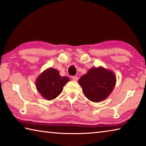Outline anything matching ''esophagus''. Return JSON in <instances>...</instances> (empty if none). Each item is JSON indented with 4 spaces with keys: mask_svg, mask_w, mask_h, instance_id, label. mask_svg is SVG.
<instances>
[{
    "mask_svg": "<svg viewBox=\"0 0 146 146\" xmlns=\"http://www.w3.org/2000/svg\"><path fill=\"white\" fill-rule=\"evenodd\" d=\"M72 79L73 80H75V81H78V77H77V76H73L72 77Z\"/></svg>",
    "mask_w": 146,
    "mask_h": 146,
    "instance_id": "obj_1",
    "label": "esophagus"
}]
</instances>
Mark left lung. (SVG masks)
Instances as JSON below:
<instances>
[{"label":"left lung","instance_id":"1","mask_svg":"<svg viewBox=\"0 0 146 146\" xmlns=\"http://www.w3.org/2000/svg\"><path fill=\"white\" fill-rule=\"evenodd\" d=\"M86 97L94 102L104 100L111 93L116 78L111 71L104 68H94L78 80Z\"/></svg>","mask_w":146,"mask_h":146}]
</instances>
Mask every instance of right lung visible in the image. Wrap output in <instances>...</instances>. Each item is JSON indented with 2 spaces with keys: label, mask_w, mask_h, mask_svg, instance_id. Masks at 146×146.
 I'll return each mask as SVG.
<instances>
[{
  "label": "right lung",
  "mask_w": 146,
  "mask_h": 146,
  "mask_svg": "<svg viewBox=\"0 0 146 146\" xmlns=\"http://www.w3.org/2000/svg\"><path fill=\"white\" fill-rule=\"evenodd\" d=\"M70 81L67 76H61L59 71L49 68L38 76L36 82L37 90L47 100H53L60 95L63 87Z\"/></svg>",
  "instance_id": "1"
}]
</instances>
